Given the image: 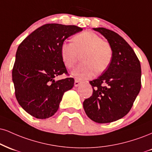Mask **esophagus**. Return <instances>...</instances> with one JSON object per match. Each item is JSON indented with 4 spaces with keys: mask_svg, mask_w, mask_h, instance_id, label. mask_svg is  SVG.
<instances>
[{
    "mask_svg": "<svg viewBox=\"0 0 152 152\" xmlns=\"http://www.w3.org/2000/svg\"><path fill=\"white\" fill-rule=\"evenodd\" d=\"M82 83V81H79V80H75L74 81V86L75 87H78Z\"/></svg>",
    "mask_w": 152,
    "mask_h": 152,
    "instance_id": "1",
    "label": "esophagus"
}]
</instances>
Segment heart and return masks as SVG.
Returning <instances> with one entry per match:
<instances>
[{
  "label": "heart",
  "mask_w": 152,
  "mask_h": 152,
  "mask_svg": "<svg viewBox=\"0 0 152 152\" xmlns=\"http://www.w3.org/2000/svg\"><path fill=\"white\" fill-rule=\"evenodd\" d=\"M62 61L66 67L72 68L77 61L78 55L81 56L83 63L71 72L78 80L92 78L96 74L102 73L108 68L113 59V49L107 42L99 35L90 31L76 34L73 43L64 42L60 47Z\"/></svg>",
  "instance_id": "heart-1"
}]
</instances>
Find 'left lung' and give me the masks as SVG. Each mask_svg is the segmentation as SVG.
I'll return each mask as SVG.
<instances>
[{
  "instance_id": "left-lung-1",
  "label": "left lung",
  "mask_w": 152,
  "mask_h": 152,
  "mask_svg": "<svg viewBox=\"0 0 152 152\" xmlns=\"http://www.w3.org/2000/svg\"><path fill=\"white\" fill-rule=\"evenodd\" d=\"M94 30L107 40L113 55L108 68L90 82L93 94L83 105L93 121L108 123L123 118L132 107L141 89V65L134 50L121 36L104 27Z\"/></svg>"
}]
</instances>
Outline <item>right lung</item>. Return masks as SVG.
<instances>
[{
  "mask_svg": "<svg viewBox=\"0 0 152 152\" xmlns=\"http://www.w3.org/2000/svg\"><path fill=\"white\" fill-rule=\"evenodd\" d=\"M82 30L75 25L46 24L18 47L12 82L18 103L32 116L47 119L54 115L64 94L74 86L73 78L55 81V77L67 73L60 54L61 45Z\"/></svg>",
  "mask_w": 152,
  "mask_h": 152,
  "instance_id": "add662e5",
  "label": "right lung"
}]
</instances>
